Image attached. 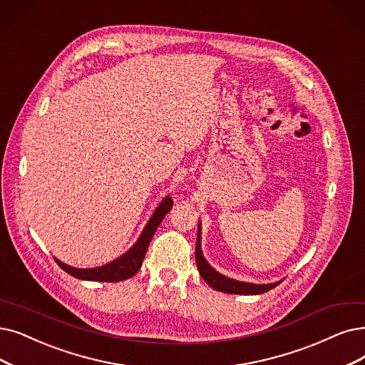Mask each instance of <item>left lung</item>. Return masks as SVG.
Wrapping results in <instances>:
<instances>
[{
	"label": "left lung",
	"instance_id": "8db88e82",
	"mask_svg": "<svg viewBox=\"0 0 365 365\" xmlns=\"http://www.w3.org/2000/svg\"><path fill=\"white\" fill-rule=\"evenodd\" d=\"M196 264L199 268V272L202 275V279L205 280L212 289L220 290V292L226 294H237V295H259L268 292L269 289L275 287L277 284H280V282L271 283V284H253V283H244L229 279V277L217 272L208 262L205 260L202 255L200 249V223L197 226V241H196Z\"/></svg>",
	"mask_w": 365,
	"mask_h": 365
}]
</instances>
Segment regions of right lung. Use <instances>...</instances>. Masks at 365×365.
<instances>
[{
  "instance_id": "obj_1",
  "label": "right lung",
  "mask_w": 365,
  "mask_h": 365,
  "mask_svg": "<svg viewBox=\"0 0 365 365\" xmlns=\"http://www.w3.org/2000/svg\"><path fill=\"white\" fill-rule=\"evenodd\" d=\"M172 205H173L172 197L166 196L162 200V203L158 205V208L154 211L147 226H145L138 242L125 255L109 262V264H106L103 267L82 269V268H73L70 265H66L61 260H58L56 257H55V262L58 264V267L64 269L67 274L76 277V279H81V280L108 282V283L127 280L140 269L142 260L145 257V253H147V249L154 237V233H155L157 227L160 226V223H162L163 218L166 217V214L170 211Z\"/></svg>"
}]
</instances>
